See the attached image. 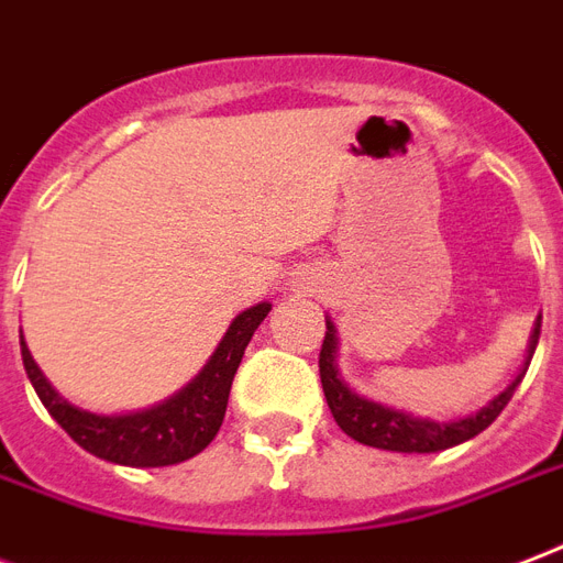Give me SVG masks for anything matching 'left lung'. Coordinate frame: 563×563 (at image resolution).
<instances>
[{
	"label": "left lung",
	"instance_id": "left-lung-1",
	"mask_svg": "<svg viewBox=\"0 0 563 563\" xmlns=\"http://www.w3.org/2000/svg\"><path fill=\"white\" fill-rule=\"evenodd\" d=\"M540 339V316L534 321V330L529 336V351H526V366L520 368V375L514 377L499 396H493L487 405L478 410V413L461 416V419H449V422H440V419H428V416H416L410 410H401V407L384 405V401H375V398H366L354 393L349 386V380L339 372V336L336 324L330 321L328 316V333H324V342H321L319 354V372H321V389H324V398H328V407L336 424L363 445H372V449H384V452H405V454H431L443 452V449H452V445H461L472 437H478L487 428V424L496 422V416L505 410V405L514 396V389L520 386V380L526 377V368H529L531 357H534V349H538Z\"/></svg>",
	"mask_w": 563,
	"mask_h": 563
}]
</instances>
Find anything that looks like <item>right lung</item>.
I'll return each instance as SVG.
<instances>
[{
    "label": "right lung",
    "mask_w": 563,
    "mask_h": 563,
    "mask_svg": "<svg viewBox=\"0 0 563 563\" xmlns=\"http://www.w3.org/2000/svg\"><path fill=\"white\" fill-rule=\"evenodd\" d=\"M268 312V300L239 312L209 363L179 393L132 413H91L70 405L34 363L25 339H20V351L34 393L55 422L73 437V443H79L100 461L120 466H174L200 454L214 440L224 422L227 398L244 349Z\"/></svg>",
    "instance_id": "obj_1"
}]
</instances>
